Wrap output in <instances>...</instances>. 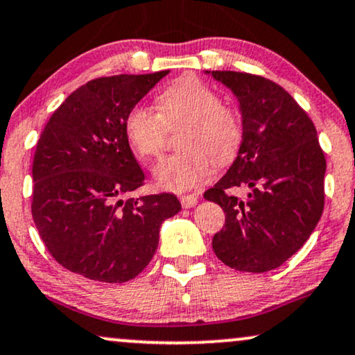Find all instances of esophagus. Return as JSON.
I'll use <instances>...</instances> for the list:
<instances>
[{
  "mask_svg": "<svg viewBox=\"0 0 355 355\" xmlns=\"http://www.w3.org/2000/svg\"><path fill=\"white\" fill-rule=\"evenodd\" d=\"M180 201H182L183 208H193V206L198 205V196H196V195L180 196Z\"/></svg>",
  "mask_w": 355,
  "mask_h": 355,
  "instance_id": "obj_1",
  "label": "esophagus"
}]
</instances>
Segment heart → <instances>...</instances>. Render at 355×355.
Masks as SVG:
<instances>
[{"label":"heart","mask_w":355,"mask_h":355,"mask_svg":"<svg viewBox=\"0 0 355 355\" xmlns=\"http://www.w3.org/2000/svg\"><path fill=\"white\" fill-rule=\"evenodd\" d=\"M159 110L136 105L125 116L124 131L129 144L142 159L159 155L167 128L185 124L180 146L185 150L170 154L154 167L159 187L188 191L201 185L213 172V157L219 164L232 160L242 144V121L221 96L195 77H185L159 96Z\"/></svg>","instance_id":"b5f03b06"}]
</instances>
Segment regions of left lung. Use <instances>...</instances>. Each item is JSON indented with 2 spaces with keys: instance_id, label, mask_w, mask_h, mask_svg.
<instances>
[{
  "instance_id": "left-lung-1",
  "label": "left lung",
  "mask_w": 355,
  "mask_h": 355,
  "mask_svg": "<svg viewBox=\"0 0 355 355\" xmlns=\"http://www.w3.org/2000/svg\"><path fill=\"white\" fill-rule=\"evenodd\" d=\"M239 103L242 144L205 198L226 213L213 250L227 267L263 273L302 249L324 208L326 159L313 121L280 85L241 71H206ZM248 191L237 199L231 189Z\"/></svg>"
}]
</instances>
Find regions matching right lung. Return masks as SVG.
Wrapping results in <instances>:
<instances>
[{
    "label": "right lung",
    "instance_id": "1",
    "mask_svg": "<svg viewBox=\"0 0 355 355\" xmlns=\"http://www.w3.org/2000/svg\"><path fill=\"white\" fill-rule=\"evenodd\" d=\"M167 73L92 80L53 111L40 134L33 218L67 270L106 284L131 280L154 257L162 223L182 209L172 193L123 200L144 185L125 116Z\"/></svg>",
    "mask_w": 355,
    "mask_h": 355
}]
</instances>
